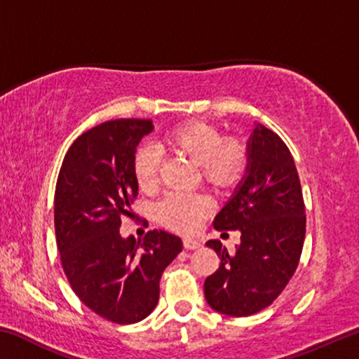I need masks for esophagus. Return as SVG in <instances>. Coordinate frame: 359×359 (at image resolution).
I'll use <instances>...</instances> for the list:
<instances>
[{
    "instance_id": "obj_1",
    "label": "esophagus",
    "mask_w": 359,
    "mask_h": 359,
    "mask_svg": "<svg viewBox=\"0 0 359 359\" xmlns=\"http://www.w3.org/2000/svg\"><path fill=\"white\" fill-rule=\"evenodd\" d=\"M184 245L188 250H194V248L201 247V241L194 239V238H184Z\"/></svg>"
}]
</instances>
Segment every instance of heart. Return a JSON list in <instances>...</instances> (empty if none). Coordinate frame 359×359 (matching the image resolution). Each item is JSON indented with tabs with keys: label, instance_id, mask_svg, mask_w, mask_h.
<instances>
[{
	"label": "heart",
	"instance_id": "heart-1",
	"mask_svg": "<svg viewBox=\"0 0 359 359\" xmlns=\"http://www.w3.org/2000/svg\"><path fill=\"white\" fill-rule=\"evenodd\" d=\"M163 144L190 156L201 168L203 179L222 188L238 179L245 165V147L238 139H223L215 126L204 121H188L168 131ZM161 154L154 144L139 147L135 155V175L142 190H151L158 182ZM210 210V201L201 193H171L158 204L156 214L168 226L194 231Z\"/></svg>",
	"mask_w": 359,
	"mask_h": 359
}]
</instances>
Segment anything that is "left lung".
<instances>
[{"label": "left lung", "mask_w": 359, "mask_h": 359, "mask_svg": "<svg viewBox=\"0 0 359 359\" xmlns=\"http://www.w3.org/2000/svg\"><path fill=\"white\" fill-rule=\"evenodd\" d=\"M214 228L239 229L241 244L228 253L220 241L205 242L220 258L204 282L209 306L229 317H248L271 306L299 264L306 208L293 156L261 123L248 137L244 179L217 214Z\"/></svg>", "instance_id": "obj_1"}]
</instances>
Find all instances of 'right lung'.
<instances>
[{
    "mask_svg": "<svg viewBox=\"0 0 359 359\" xmlns=\"http://www.w3.org/2000/svg\"><path fill=\"white\" fill-rule=\"evenodd\" d=\"M151 120L104 121L79 136L65 155L55 188V234L71 288L112 323L131 325L154 311L163 271L182 252L179 236L154 229L121 238V215L137 196L136 147Z\"/></svg>",
    "mask_w": 359,
    "mask_h": 359,
    "instance_id": "obj_1",
    "label": "right lung"
}]
</instances>
